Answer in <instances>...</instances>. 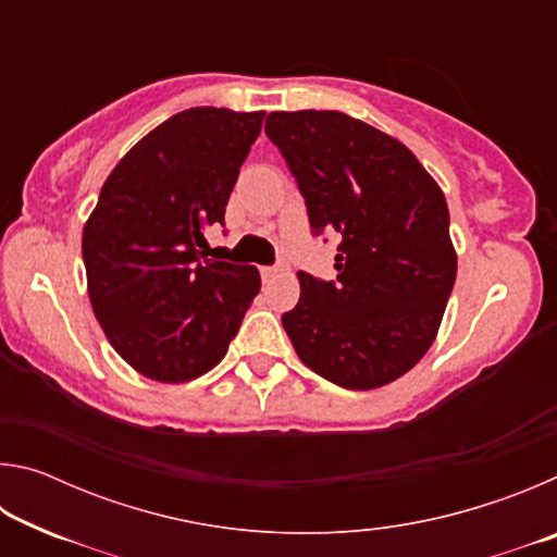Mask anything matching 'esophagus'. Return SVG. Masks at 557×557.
<instances>
[{
  "instance_id": "1",
  "label": "esophagus",
  "mask_w": 557,
  "mask_h": 557,
  "mask_svg": "<svg viewBox=\"0 0 557 557\" xmlns=\"http://www.w3.org/2000/svg\"><path fill=\"white\" fill-rule=\"evenodd\" d=\"M280 272V268H272V265H265V268H260V275H262V280H272Z\"/></svg>"
}]
</instances>
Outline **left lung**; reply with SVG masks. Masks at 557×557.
Listing matches in <instances>:
<instances>
[{
	"label": "left lung",
	"mask_w": 557,
	"mask_h": 557,
	"mask_svg": "<svg viewBox=\"0 0 557 557\" xmlns=\"http://www.w3.org/2000/svg\"><path fill=\"white\" fill-rule=\"evenodd\" d=\"M314 235H342L336 280L299 272L282 326L301 363L348 391L400 379L437 336L457 277L442 188L408 147L336 110L270 112Z\"/></svg>",
	"instance_id": "obj_1"
}]
</instances>
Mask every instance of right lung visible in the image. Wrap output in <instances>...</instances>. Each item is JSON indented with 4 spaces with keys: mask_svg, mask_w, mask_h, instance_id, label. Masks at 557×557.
<instances>
[{
    "mask_svg": "<svg viewBox=\"0 0 557 557\" xmlns=\"http://www.w3.org/2000/svg\"><path fill=\"white\" fill-rule=\"evenodd\" d=\"M265 112L191 108L129 149L83 228L92 312L112 348L159 383L211 371L228 351L260 272L206 260Z\"/></svg>",
    "mask_w": 557,
    "mask_h": 557,
    "instance_id": "add662e5",
    "label": "right lung"
}]
</instances>
